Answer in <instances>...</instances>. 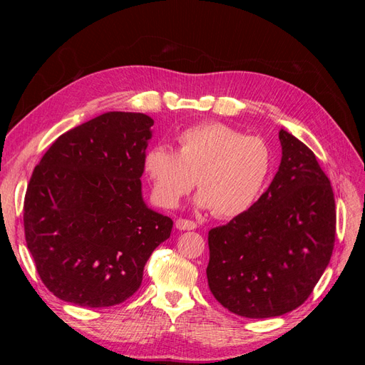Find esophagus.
I'll return each mask as SVG.
<instances>
[{
    "mask_svg": "<svg viewBox=\"0 0 365 365\" xmlns=\"http://www.w3.org/2000/svg\"><path fill=\"white\" fill-rule=\"evenodd\" d=\"M175 225L178 230H195L196 228V224L193 222V220H189V219H178L175 222Z\"/></svg>",
    "mask_w": 365,
    "mask_h": 365,
    "instance_id": "esophagus-1",
    "label": "esophagus"
}]
</instances>
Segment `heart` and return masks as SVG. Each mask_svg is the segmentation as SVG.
Wrapping results in <instances>:
<instances>
[{"label":"heart","instance_id":"1","mask_svg":"<svg viewBox=\"0 0 365 365\" xmlns=\"http://www.w3.org/2000/svg\"><path fill=\"white\" fill-rule=\"evenodd\" d=\"M271 164L267 143L224 123L187 128L178 135V150L157 145L143 158L160 205L176 207L197 181L201 192L196 205L213 208L216 216L225 219L244 215L256 204Z\"/></svg>","mask_w":365,"mask_h":365}]
</instances>
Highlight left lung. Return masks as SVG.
<instances>
[{
	"label": "left lung",
	"mask_w": 365,
	"mask_h": 365,
	"mask_svg": "<svg viewBox=\"0 0 365 365\" xmlns=\"http://www.w3.org/2000/svg\"><path fill=\"white\" fill-rule=\"evenodd\" d=\"M282 161L257 202L208 231V288L247 318L288 314L311 295L335 242V197L304 143L279 130Z\"/></svg>",
	"instance_id": "8db88e82"
}]
</instances>
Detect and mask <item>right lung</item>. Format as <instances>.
<instances>
[{
	"label": "right lung",
	"instance_id": "obj_1",
	"mask_svg": "<svg viewBox=\"0 0 365 365\" xmlns=\"http://www.w3.org/2000/svg\"><path fill=\"white\" fill-rule=\"evenodd\" d=\"M153 120L109 111L65 132L33 170L24 200L27 248L42 283L83 307L123 303L173 220L146 205L143 158Z\"/></svg>",
	"mask_w": 365,
	"mask_h": 365
}]
</instances>
